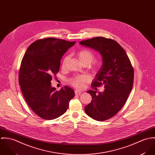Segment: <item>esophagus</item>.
Returning a JSON list of instances; mask_svg holds the SVG:
<instances>
[{
    "instance_id": "1",
    "label": "esophagus",
    "mask_w": 155,
    "mask_h": 155,
    "mask_svg": "<svg viewBox=\"0 0 155 155\" xmlns=\"http://www.w3.org/2000/svg\"><path fill=\"white\" fill-rule=\"evenodd\" d=\"M74 92H75L76 95H79L81 93V91L80 90H78V89H76Z\"/></svg>"
}]
</instances>
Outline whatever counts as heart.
I'll list each match as a JSON object with an SVG mask.
<instances>
[{"instance_id":"obj_1","label":"heart","mask_w":155,"mask_h":155,"mask_svg":"<svg viewBox=\"0 0 155 155\" xmlns=\"http://www.w3.org/2000/svg\"><path fill=\"white\" fill-rule=\"evenodd\" d=\"M78 58L80 60V61L82 64H88L91 63L92 61L94 60L95 55L94 52L89 50V49H82L81 51H79L78 54ZM68 59V57H65L62 61V67H64L65 66V64L66 63L67 60ZM98 67V64H96L95 66L93 67L94 69H97ZM88 80V77L85 75H82L74 77L72 78L70 80V84L74 86V87L82 88L84 86V84Z\"/></svg>"}]
</instances>
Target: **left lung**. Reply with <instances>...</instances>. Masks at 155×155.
<instances>
[{
    "label": "left lung",
    "mask_w": 155,
    "mask_h": 155,
    "mask_svg": "<svg viewBox=\"0 0 155 155\" xmlns=\"http://www.w3.org/2000/svg\"><path fill=\"white\" fill-rule=\"evenodd\" d=\"M79 44L98 51L103 58V64L92 82L94 90L87 91L92 101L85 107V111L96 120H107L122 108L132 90L131 63L124 48L113 39L96 37ZM102 84L105 89L97 94L96 87Z\"/></svg>",
    "instance_id": "8db88e82"
}]
</instances>
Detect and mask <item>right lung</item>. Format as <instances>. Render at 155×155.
<instances>
[{"label":"right lung","mask_w":155,"mask_h":155,"mask_svg":"<svg viewBox=\"0 0 155 155\" xmlns=\"http://www.w3.org/2000/svg\"><path fill=\"white\" fill-rule=\"evenodd\" d=\"M76 42L48 38L35 41L27 48L19 71V85L30 109L46 120L56 119L66 111L74 91L65 86L59 91L51 80L60 70V60Z\"/></svg>","instance_id":"obj_1"}]
</instances>
